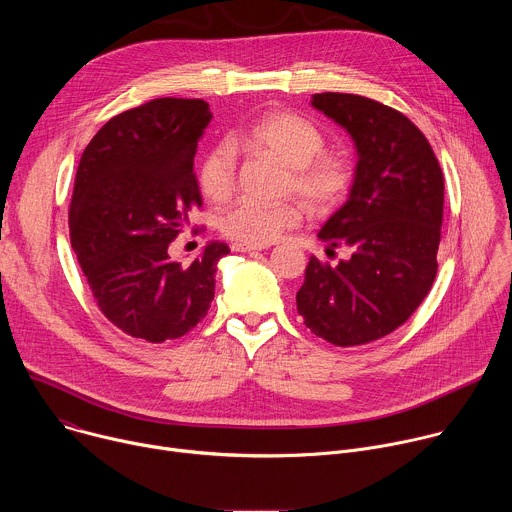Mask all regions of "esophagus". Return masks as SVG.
I'll use <instances>...</instances> for the list:
<instances>
[{"label":"esophagus","mask_w":512,"mask_h":512,"mask_svg":"<svg viewBox=\"0 0 512 512\" xmlns=\"http://www.w3.org/2000/svg\"><path fill=\"white\" fill-rule=\"evenodd\" d=\"M231 249L235 253H251V251H263L267 249V245H243V243H233Z\"/></svg>","instance_id":"34e87169"}]
</instances>
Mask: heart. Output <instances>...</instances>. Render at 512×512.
Masks as SVG:
<instances>
[{"instance_id":"b5f03b06","label":"heart","mask_w":512,"mask_h":512,"mask_svg":"<svg viewBox=\"0 0 512 512\" xmlns=\"http://www.w3.org/2000/svg\"><path fill=\"white\" fill-rule=\"evenodd\" d=\"M233 143L285 164L289 168L287 190L296 192L316 214L338 208L352 190V162L340 152L324 150V131L298 113L269 111L241 129ZM235 176L237 156L229 143L212 145L198 164L200 192L214 204L233 196ZM300 221L302 210L296 202L241 200L221 216L218 227L235 243L267 245Z\"/></svg>"}]
</instances>
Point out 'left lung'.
<instances>
[{"mask_svg": "<svg viewBox=\"0 0 512 512\" xmlns=\"http://www.w3.org/2000/svg\"><path fill=\"white\" fill-rule=\"evenodd\" d=\"M312 105L356 143L350 198L318 233L352 255L336 267L310 257L298 314L316 336L360 346L405 324L429 294L442 241L444 174L427 137L401 111L350 93H318Z\"/></svg>", "mask_w": 512, "mask_h": 512, "instance_id": "obj_1", "label": "left lung"}]
</instances>
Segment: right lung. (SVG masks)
<instances>
[{
  "instance_id": "1",
  "label": "right lung",
  "mask_w": 512,
  "mask_h": 512,
  "mask_svg": "<svg viewBox=\"0 0 512 512\" xmlns=\"http://www.w3.org/2000/svg\"><path fill=\"white\" fill-rule=\"evenodd\" d=\"M210 117L202 99H154L111 117L83 152L70 245L99 310L133 338L176 340L214 298L225 243L206 245L190 265L168 255L188 212L202 206L192 168Z\"/></svg>"
}]
</instances>
